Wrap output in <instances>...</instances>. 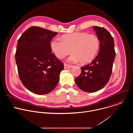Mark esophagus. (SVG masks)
Instances as JSON below:
<instances>
[{"mask_svg": "<svg viewBox=\"0 0 133 133\" xmlns=\"http://www.w3.org/2000/svg\"><path fill=\"white\" fill-rule=\"evenodd\" d=\"M64 68L65 69H69V68H71V66L70 65H68L67 64H64Z\"/></svg>", "mask_w": 133, "mask_h": 133, "instance_id": "esophagus-1", "label": "esophagus"}]
</instances>
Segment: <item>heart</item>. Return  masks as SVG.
Segmentation results:
<instances>
[{
  "instance_id": "1",
  "label": "heart",
  "mask_w": 133,
  "mask_h": 133,
  "mask_svg": "<svg viewBox=\"0 0 133 133\" xmlns=\"http://www.w3.org/2000/svg\"><path fill=\"white\" fill-rule=\"evenodd\" d=\"M100 47L98 37L95 34L86 32H76L64 35L62 41L55 38L50 42V48L57 58H64L71 51L68 58L70 62L87 64L97 54Z\"/></svg>"
}]
</instances>
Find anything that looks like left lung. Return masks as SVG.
Returning <instances> with one entry per match:
<instances>
[{
  "instance_id": "obj_1",
  "label": "left lung",
  "mask_w": 133,
  "mask_h": 133,
  "mask_svg": "<svg viewBox=\"0 0 133 133\" xmlns=\"http://www.w3.org/2000/svg\"><path fill=\"white\" fill-rule=\"evenodd\" d=\"M100 41L98 54L90 64L81 67L82 72L75 79L83 91L93 92L102 89L108 82L115 57L114 41L105 28L93 26Z\"/></svg>"
}]
</instances>
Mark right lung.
Listing matches in <instances>:
<instances>
[{"instance_id":"obj_1","label":"right lung","mask_w":133,"mask_h":133,"mask_svg":"<svg viewBox=\"0 0 133 133\" xmlns=\"http://www.w3.org/2000/svg\"><path fill=\"white\" fill-rule=\"evenodd\" d=\"M57 34L32 26L18 41L15 59L19 77L24 86L34 94L44 95L52 91L64 69L50 48V41Z\"/></svg>"}]
</instances>
